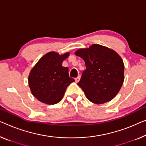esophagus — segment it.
I'll list each match as a JSON object with an SVG mask.
<instances>
[{
  "label": "esophagus",
  "instance_id": "1",
  "mask_svg": "<svg viewBox=\"0 0 146 146\" xmlns=\"http://www.w3.org/2000/svg\"><path fill=\"white\" fill-rule=\"evenodd\" d=\"M80 76H78L77 77H76L75 79V82H78L79 81V80H80Z\"/></svg>",
  "mask_w": 146,
  "mask_h": 146
}]
</instances>
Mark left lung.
Masks as SVG:
<instances>
[{
  "mask_svg": "<svg viewBox=\"0 0 146 146\" xmlns=\"http://www.w3.org/2000/svg\"><path fill=\"white\" fill-rule=\"evenodd\" d=\"M75 54L84 60L86 69L77 84L91 102L104 104L111 100L124 81L125 66L116 52L100 44L79 49Z\"/></svg>",
  "mask_w": 146,
  "mask_h": 146,
  "instance_id": "8db88e82",
  "label": "left lung"
}]
</instances>
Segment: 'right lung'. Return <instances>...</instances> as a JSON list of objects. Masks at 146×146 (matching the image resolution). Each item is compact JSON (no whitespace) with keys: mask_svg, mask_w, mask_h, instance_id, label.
Masks as SVG:
<instances>
[{"mask_svg":"<svg viewBox=\"0 0 146 146\" xmlns=\"http://www.w3.org/2000/svg\"><path fill=\"white\" fill-rule=\"evenodd\" d=\"M69 52L59 55L54 52L45 54L30 72L29 86L33 95L42 103L54 105L64 97L67 87L75 81L69 77V69L62 66Z\"/></svg>","mask_w":146,"mask_h":146,"instance_id":"obj_1","label":"right lung"}]
</instances>
